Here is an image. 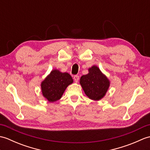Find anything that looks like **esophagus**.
Here are the masks:
<instances>
[{
    "instance_id": "esophagus-1",
    "label": "esophagus",
    "mask_w": 150,
    "mask_h": 150,
    "mask_svg": "<svg viewBox=\"0 0 150 150\" xmlns=\"http://www.w3.org/2000/svg\"><path fill=\"white\" fill-rule=\"evenodd\" d=\"M73 79H74V81L75 82H77L79 80V75H75L74 77H73Z\"/></svg>"
}]
</instances>
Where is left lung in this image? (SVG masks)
Segmentation results:
<instances>
[{
  "instance_id": "left-lung-1",
  "label": "left lung",
  "mask_w": 150,
  "mask_h": 150,
  "mask_svg": "<svg viewBox=\"0 0 150 150\" xmlns=\"http://www.w3.org/2000/svg\"><path fill=\"white\" fill-rule=\"evenodd\" d=\"M88 71V74L81 77L80 84L89 98L99 100L106 94L110 81L97 66H91Z\"/></svg>"
}]
</instances>
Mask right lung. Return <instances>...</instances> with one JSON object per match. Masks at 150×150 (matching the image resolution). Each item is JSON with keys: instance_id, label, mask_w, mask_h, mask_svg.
<instances>
[{"instance_id": "add662e5", "label": "right lung", "mask_w": 150, "mask_h": 150, "mask_svg": "<svg viewBox=\"0 0 150 150\" xmlns=\"http://www.w3.org/2000/svg\"><path fill=\"white\" fill-rule=\"evenodd\" d=\"M73 80L68 73L53 69L40 84L43 97L50 103H54L62 97L64 92Z\"/></svg>"}]
</instances>
